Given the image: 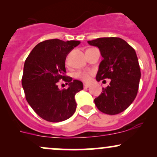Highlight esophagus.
<instances>
[{"instance_id": "obj_1", "label": "esophagus", "mask_w": 157, "mask_h": 157, "mask_svg": "<svg viewBox=\"0 0 157 157\" xmlns=\"http://www.w3.org/2000/svg\"><path fill=\"white\" fill-rule=\"evenodd\" d=\"M89 86H90V85H89V84H87V83H85V84L83 85L84 89H87V88H89Z\"/></svg>"}]
</instances>
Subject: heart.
<instances>
[{
	"mask_svg": "<svg viewBox=\"0 0 157 157\" xmlns=\"http://www.w3.org/2000/svg\"><path fill=\"white\" fill-rule=\"evenodd\" d=\"M75 77L80 79V80L84 81V82H89L91 79L89 72H86V71H77L75 75Z\"/></svg>",
	"mask_w": 157,
	"mask_h": 157,
	"instance_id": "obj_1",
	"label": "heart"
}]
</instances>
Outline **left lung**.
I'll use <instances>...</instances> for the list:
<instances>
[{
  "label": "left lung",
  "instance_id": "obj_1",
  "mask_svg": "<svg viewBox=\"0 0 157 157\" xmlns=\"http://www.w3.org/2000/svg\"><path fill=\"white\" fill-rule=\"evenodd\" d=\"M97 46L103 60L100 63L96 79H111L109 86L94 99L100 111L114 115L122 112L132 103L138 92L141 77L136 52L120 37H100L88 41Z\"/></svg>",
  "mask_w": 157,
  "mask_h": 157
}]
</instances>
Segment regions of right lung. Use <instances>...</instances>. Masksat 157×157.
<instances>
[{
  "label": "right lung",
  "instance_id": "right-lung-1",
  "mask_svg": "<svg viewBox=\"0 0 157 157\" xmlns=\"http://www.w3.org/2000/svg\"><path fill=\"white\" fill-rule=\"evenodd\" d=\"M80 44L59 39L44 40L36 45L25 61L22 86L26 99L35 113L46 121H64L75 112V96L83 85L66 76L65 61ZM60 79L69 85L68 89H58L56 84Z\"/></svg>",
  "mask_w": 157,
  "mask_h": 157
}]
</instances>
